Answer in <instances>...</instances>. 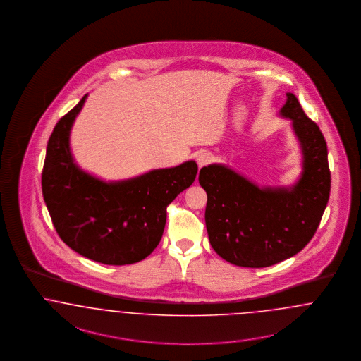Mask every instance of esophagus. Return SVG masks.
Wrapping results in <instances>:
<instances>
[{
    "label": "esophagus",
    "mask_w": 361,
    "mask_h": 361,
    "mask_svg": "<svg viewBox=\"0 0 361 361\" xmlns=\"http://www.w3.org/2000/svg\"><path fill=\"white\" fill-rule=\"evenodd\" d=\"M196 161H197L199 168H202V166L208 165V164L212 161V154H211V153H208V152H202V153H199V156H197Z\"/></svg>",
    "instance_id": "34e87169"
}]
</instances>
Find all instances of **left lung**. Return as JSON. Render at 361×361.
<instances>
[{"instance_id":"obj_1","label":"left lung","mask_w":361,"mask_h":361,"mask_svg":"<svg viewBox=\"0 0 361 361\" xmlns=\"http://www.w3.org/2000/svg\"><path fill=\"white\" fill-rule=\"evenodd\" d=\"M286 97L281 116L291 119L303 154L302 176L294 187H257L217 164L200 169L209 243L217 255L236 266L267 267L298 254L314 236L329 200L325 138L295 95Z\"/></svg>"}]
</instances>
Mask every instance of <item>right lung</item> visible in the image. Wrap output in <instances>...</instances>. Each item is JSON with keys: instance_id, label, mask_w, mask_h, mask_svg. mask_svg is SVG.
Here are the masks:
<instances>
[{"instance_id": "add662e5", "label": "right lung", "mask_w": 361, "mask_h": 361, "mask_svg": "<svg viewBox=\"0 0 361 361\" xmlns=\"http://www.w3.org/2000/svg\"><path fill=\"white\" fill-rule=\"evenodd\" d=\"M86 98L60 118L48 140L44 202L60 239L73 251L103 264H131L159 245L166 207L192 185L197 165L187 161L118 183L80 171L70 152V130Z\"/></svg>"}]
</instances>
